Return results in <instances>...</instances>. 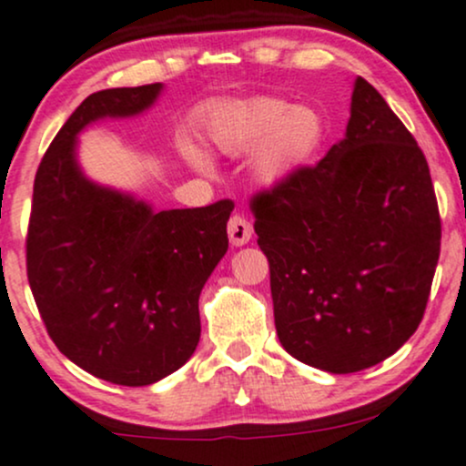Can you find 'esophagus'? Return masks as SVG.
Segmentation results:
<instances>
[{"mask_svg":"<svg viewBox=\"0 0 466 466\" xmlns=\"http://www.w3.org/2000/svg\"><path fill=\"white\" fill-rule=\"evenodd\" d=\"M228 234H229V243L241 248V245L249 243V238H252V225H249L248 218L241 217V214H234L228 223Z\"/></svg>","mask_w":466,"mask_h":466,"instance_id":"1","label":"esophagus"}]
</instances>
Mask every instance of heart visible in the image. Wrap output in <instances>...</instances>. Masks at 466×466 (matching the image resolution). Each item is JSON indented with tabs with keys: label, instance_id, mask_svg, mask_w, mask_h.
<instances>
[{
	"label": "heart",
	"instance_id": "b5f03b06",
	"mask_svg": "<svg viewBox=\"0 0 466 466\" xmlns=\"http://www.w3.org/2000/svg\"><path fill=\"white\" fill-rule=\"evenodd\" d=\"M208 139L228 157L249 155L258 183L279 186L319 157L327 139L323 112L311 106H291L279 96L228 101L208 119ZM181 155L194 170L208 172L212 161L201 147L181 143Z\"/></svg>",
	"mask_w": 466,
	"mask_h": 466
}]
</instances>
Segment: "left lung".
<instances>
[{"mask_svg":"<svg viewBox=\"0 0 466 466\" xmlns=\"http://www.w3.org/2000/svg\"><path fill=\"white\" fill-rule=\"evenodd\" d=\"M285 351L329 374L396 354L420 325L441 257L427 158L356 76L345 137L252 201Z\"/></svg>","mask_w":466,"mask_h":466,"instance_id":"obj_1","label":"left lung"}]
</instances>
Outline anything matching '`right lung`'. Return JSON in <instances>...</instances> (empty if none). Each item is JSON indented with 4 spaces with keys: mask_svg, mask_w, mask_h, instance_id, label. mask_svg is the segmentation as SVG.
I'll list each match as a JSON object with an SVG mask.
<instances>
[{
    "mask_svg": "<svg viewBox=\"0 0 466 466\" xmlns=\"http://www.w3.org/2000/svg\"><path fill=\"white\" fill-rule=\"evenodd\" d=\"M163 84L81 101L35 177L25 269L57 350L88 374L143 387L186 365L201 339L198 296L228 252L232 201L161 209L99 186L76 158L79 132L155 106Z\"/></svg>",
    "mask_w": 466,
    "mask_h": 466,
    "instance_id": "1",
    "label": "right lung"
}]
</instances>
